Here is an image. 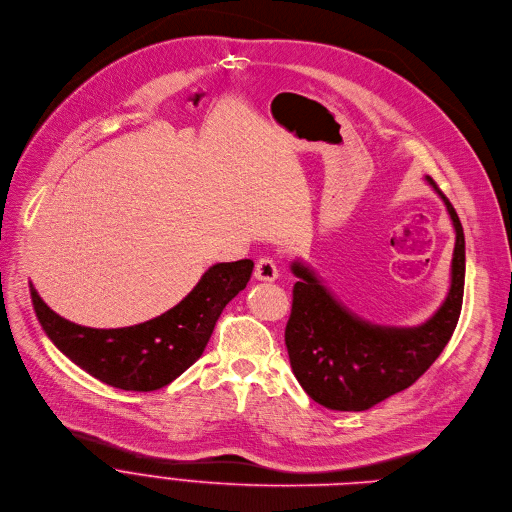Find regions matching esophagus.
<instances>
[{"label":"esophagus","instance_id":"esophagus-1","mask_svg":"<svg viewBox=\"0 0 512 512\" xmlns=\"http://www.w3.org/2000/svg\"><path fill=\"white\" fill-rule=\"evenodd\" d=\"M255 277L261 282H275L277 280V265L271 257H261L255 265Z\"/></svg>","mask_w":512,"mask_h":512}]
</instances>
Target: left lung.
Wrapping results in <instances>:
<instances>
[{"mask_svg": "<svg viewBox=\"0 0 512 512\" xmlns=\"http://www.w3.org/2000/svg\"><path fill=\"white\" fill-rule=\"evenodd\" d=\"M427 181L443 198L455 228L451 288L427 322L410 329L365 322L339 304L306 265L292 263L298 282L286 347L296 380L324 408L359 412L406 390L435 363L457 327L466 282V239L451 202L431 177Z\"/></svg>", "mask_w": 512, "mask_h": 512, "instance_id": "8db88e82", "label": "left lung"}]
</instances>
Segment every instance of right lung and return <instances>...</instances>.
<instances>
[{
    "instance_id": "add662e5",
    "label": "right lung",
    "mask_w": 512,
    "mask_h": 512,
    "mask_svg": "<svg viewBox=\"0 0 512 512\" xmlns=\"http://www.w3.org/2000/svg\"><path fill=\"white\" fill-rule=\"evenodd\" d=\"M253 261L212 265L165 314L124 329H89L65 320L30 286L34 312L55 347L96 380L130 392L171 384L206 349L224 306L247 288Z\"/></svg>"
}]
</instances>
